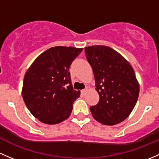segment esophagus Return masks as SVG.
<instances>
[{"mask_svg":"<svg viewBox=\"0 0 159 159\" xmlns=\"http://www.w3.org/2000/svg\"><path fill=\"white\" fill-rule=\"evenodd\" d=\"M87 88H85V89H84V90H81V94L82 95H85V93H87Z\"/></svg>","mask_w":159,"mask_h":159,"instance_id":"34e87169","label":"esophagus"}]
</instances>
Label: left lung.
Here are the masks:
<instances>
[{"label":"left lung","mask_w":159,"mask_h":159,"mask_svg":"<svg viewBox=\"0 0 159 159\" xmlns=\"http://www.w3.org/2000/svg\"><path fill=\"white\" fill-rule=\"evenodd\" d=\"M94 75L98 104L90 110L97 121L113 126L129 116L136 105L139 85L134 70L120 53L105 46L84 48Z\"/></svg>","instance_id":"left-lung-1"}]
</instances>
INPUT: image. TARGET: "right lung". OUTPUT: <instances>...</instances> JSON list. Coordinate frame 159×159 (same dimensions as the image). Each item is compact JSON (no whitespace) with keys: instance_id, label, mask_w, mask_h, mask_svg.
Here are the masks:
<instances>
[{"instance_id":"obj_1","label":"right lung","mask_w":159,"mask_h":159,"mask_svg":"<svg viewBox=\"0 0 159 159\" xmlns=\"http://www.w3.org/2000/svg\"><path fill=\"white\" fill-rule=\"evenodd\" d=\"M82 48L55 46L36 58L23 79L22 95L33 116L46 124L69 117L80 91L73 89L69 68Z\"/></svg>"}]
</instances>
